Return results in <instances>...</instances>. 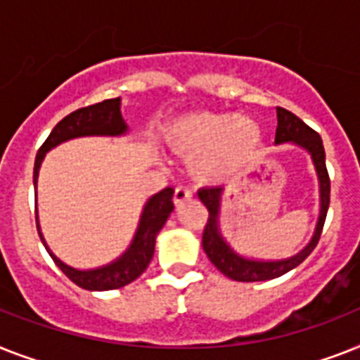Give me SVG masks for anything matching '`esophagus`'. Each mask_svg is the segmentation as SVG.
<instances>
[{
    "instance_id": "1",
    "label": "esophagus",
    "mask_w": 360,
    "mask_h": 360,
    "mask_svg": "<svg viewBox=\"0 0 360 360\" xmlns=\"http://www.w3.org/2000/svg\"><path fill=\"white\" fill-rule=\"evenodd\" d=\"M193 197V193L187 189V187L184 186H178L176 189H174V195H173V202L174 206H180V204H184L186 200H189V198Z\"/></svg>"
}]
</instances>
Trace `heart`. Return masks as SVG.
Here are the masks:
<instances>
[{
    "label": "heart",
    "mask_w": 360,
    "mask_h": 360,
    "mask_svg": "<svg viewBox=\"0 0 360 360\" xmlns=\"http://www.w3.org/2000/svg\"><path fill=\"white\" fill-rule=\"evenodd\" d=\"M165 138L178 153L198 154L195 158L198 176L219 178L243 167L254 156L261 130L246 115L198 112L173 121Z\"/></svg>",
    "instance_id": "1"
}]
</instances>
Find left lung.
I'll return each mask as SVG.
<instances>
[{
    "label": "left lung",
    "instance_id": "left-lung-1",
    "mask_svg": "<svg viewBox=\"0 0 360 360\" xmlns=\"http://www.w3.org/2000/svg\"><path fill=\"white\" fill-rule=\"evenodd\" d=\"M278 129H276V143H285V141H294V143L302 145L307 148L311 156H313L314 167L320 178V219L319 226L314 231L313 240L305 246L304 250L298 255H294L290 259L283 261H254L245 259L237 255L226 245V240L222 239L221 231H219V206H221V193L222 187H204L198 191V198L202 204L207 207V222L204 228V236H202V246L204 252L210 257L217 270H221L222 274L236 281H266L280 278L287 274L294 266H298L302 261L314 250V246L319 245L320 236H322L323 222L328 215L329 197H331V180H329L328 167H326V150L320 134L313 130L309 124L300 120L298 115H294L289 110L278 106Z\"/></svg>",
    "mask_w": 360,
    "mask_h": 360
}]
</instances>
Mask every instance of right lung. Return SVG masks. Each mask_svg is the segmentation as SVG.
Masks as SVG:
<instances>
[{
	"mask_svg": "<svg viewBox=\"0 0 360 360\" xmlns=\"http://www.w3.org/2000/svg\"><path fill=\"white\" fill-rule=\"evenodd\" d=\"M127 132V124H124L123 117L120 112V97L115 99H106L95 105L84 106L75 112H71L66 115L60 123H56L51 134L47 136V139L38 148L37 160H34V173H32V182L37 184L38 169L40 163L46 156L49 148L56 147L62 141L71 138H79V136H120V134ZM173 187H165L160 193H156L150 200L147 202V206L143 210L141 221H139L138 231L134 237L132 245L120 259L110 263L101 269L91 270H77L73 266H68L66 263H62L56 255L51 254V250L46 246V240L40 233V226L37 228L40 233V239L46 246V250L55 261V265L64 272L75 285H79L80 289L86 290H112L121 289L124 285L132 283L136 278L143 274L145 269L148 266L154 254V243H156V236L162 230L167 217L174 210L173 206Z\"/></svg>",
	"mask_w": 360,
	"mask_h": 360,
	"instance_id": "add662e5",
	"label": "right lung"
}]
</instances>
